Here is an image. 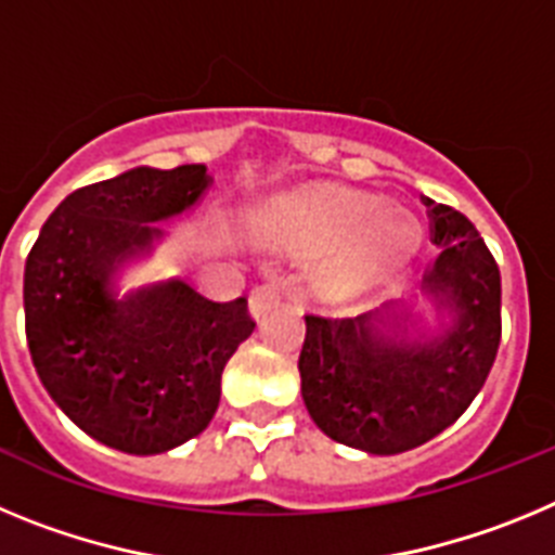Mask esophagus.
I'll return each instance as SVG.
<instances>
[{"instance_id":"esophagus-1","label":"esophagus","mask_w":555,"mask_h":555,"mask_svg":"<svg viewBox=\"0 0 555 555\" xmlns=\"http://www.w3.org/2000/svg\"><path fill=\"white\" fill-rule=\"evenodd\" d=\"M281 297H283V283L272 281V283H263V286H255L253 292H249V313L258 320V317H263L269 308L278 306Z\"/></svg>"}]
</instances>
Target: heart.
<instances>
[{"instance_id":"b5f03b06","label":"heart","mask_w":555,"mask_h":555,"mask_svg":"<svg viewBox=\"0 0 555 555\" xmlns=\"http://www.w3.org/2000/svg\"><path fill=\"white\" fill-rule=\"evenodd\" d=\"M255 230L267 242L333 249L317 283L336 300L356 297L405 267L423 242V228L411 214L370 194H286L258 214Z\"/></svg>"}]
</instances>
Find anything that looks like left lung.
I'll return each instance as SVG.
<instances>
[{
    "label": "left lung",
    "mask_w": 555,
    "mask_h": 555,
    "mask_svg": "<svg viewBox=\"0 0 555 555\" xmlns=\"http://www.w3.org/2000/svg\"><path fill=\"white\" fill-rule=\"evenodd\" d=\"M430 217L420 292L356 320L306 317L300 395L333 442L397 455L430 442L469 409L500 345V269L459 210Z\"/></svg>",
    "instance_id": "8db88e82"
}]
</instances>
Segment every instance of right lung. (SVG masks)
Masks as SVG:
<instances>
[{"instance_id": "right-lung-1", "label": "right lung", "mask_w": 555, "mask_h": 555, "mask_svg": "<svg viewBox=\"0 0 555 555\" xmlns=\"http://www.w3.org/2000/svg\"><path fill=\"white\" fill-rule=\"evenodd\" d=\"M214 178L203 164L135 166L68 194L24 267L27 345L43 389L91 439L158 455L203 434L222 372L255 331L247 300L210 302L180 278L119 292Z\"/></svg>"}]
</instances>
